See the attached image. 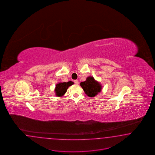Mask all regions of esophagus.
Here are the masks:
<instances>
[{"mask_svg":"<svg viewBox=\"0 0 155 155\" xmlns=\"http://www.w3.org/2000/svg\"><path fill=\"white\" fill-rule=\"evenodd\" d=\"M74 84H79V82H78V80H74Z\"/></svg>","mask_w":155,"mask_h":155,"instance_id":"obj_1","label":"esophagus"}]
</instances>
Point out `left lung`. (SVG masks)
<instances>
[{"instance_id": "1", "label": "left lung", "mask_w": 155, "mask_h": 155, "mask_svg": "<svg viewBox=\"0 0 155 155\" xmlns=\"http://www.w3.org/2000/svg\"><path fill=\"white\" fill-rule=\"evenodd\" d=\"M84 93L90 97H94L99 93L102 89L101 84L95 80L93 77H88L85 81L80 83Z\"/></svg>"}]
</instances>
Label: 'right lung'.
<instances>
[{"mask_svg": "<svg viewBox=\"0 0 155 155\" xmlns=\"http://www.w3.org/2000/svg\"><path fill=\"white\" fill-rule=\"evenodd\" d=\"M73 84L74 83L71 81H69L68 82H60L57 84L54 89L56 95L58 97H62L65 94L68 87Z\"/></svg>", "mask_w": 155, "mask_h": 155, "instance_id": "obj_1", "label": "right lung"}]
</instances>
